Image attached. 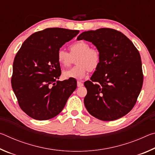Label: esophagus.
<instances>
[{
  "mask_svg": "<svg viewBox=\"0 0 155 155\" xmlns=\"http://www.w3.org/2000/svg\"><path fill=\"white\" fill-rule=\"evenodd\" d=\"M77 86H78V87H82V86H83V81H77Z\"/></svg>",
  "mask_w": 155,
  "mask_h": 155,
  "instance_id": "esophagus-1",
  "label": "esophagus"
}]
</instances>
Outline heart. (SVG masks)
<instances>
[{"mask_svg": "<svg viewBox=\"0 0 155 155\" xmlns=\"http://www.w3.org/2000/svg\"><path fill=\"white\" fill-rule=\"evenodd\" d=\"M69 52L59 49L57 52V60L62 67H68L76 57L77 65L63 72L65 78L83 79L90 70H94L101 64V54L97 48H90V44L84 40H79L69 46Z\"/></svg>", "mask_w": 155, "mask_h": 155, "instance_id": "obj_1", "label": "heart"}]
</instances>
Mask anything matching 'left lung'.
Here are the masks:
<instances>
[{"mask_svg":"<svg viewBox=\"0 0 155 155\" xmlns=\"http://www.w3.org/2000/svg\"><path fill=\"white\" fill-rule=\"evenodd\" d=\"M77 40L90 41L101 54V64L91 81L84 83L87 111L103 121L124 116L135 106L143 85L138 50L124 34L109 28L85 31Z\"/></svg>","mask_w":155,"mask_h":155,"instance_id":"8db88e82","label":"left lung"}]
</instances>
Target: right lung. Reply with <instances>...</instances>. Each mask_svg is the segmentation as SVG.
I'll use <instances>...</instances> for the list:
<instances>
[{
	"label": "right lung",
	"instance_id": "obj_1",
	"mask_svg": "<svg viewBox=\"0 0 155 155\" xmlns=\"http://www.w3.org/2000/svg\"><path fill=\"white\" fill-rule=\"evenodd\" d=\"M79 33L48 28L33 33L23 42L13 64L12 86L21 109L38 120L55 117L77 89V81H58L61 74L57 52Z\"/></svg>",
	"mask_w": 155,
	"mask_h": 155
}]
</instances>
